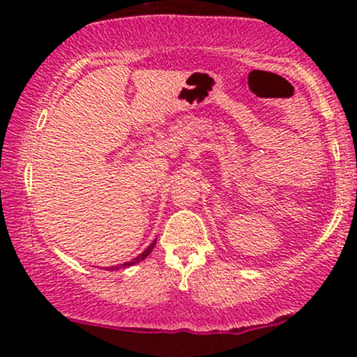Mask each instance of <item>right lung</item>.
Returning <instances> with one entry per match:
<instances>
[{"label":"right lung","mask_w":357,"mask_h":357,"mask_svg":"<svg viewBox=\"0 0 357 357\" xmlns=\"http://www.w3.org/2000/svg\"><path fill=\"white\" fill-rule=\"evenodd\" d=\"M154 245H155V240L153 241V243H151L149 245V247H147L146 250H144V252H142L141 253V255H139V257H136V258H132V260H130V261H126V264H122V265H116V267H107L109 270H117V268H124V267H130V265H136V264H139V261H141V260H144V258L147 257V255H149V253L151 252H153V248H154Z\"/></svg>","instance_id":"obj_1"}]
</instances>
